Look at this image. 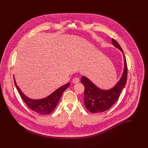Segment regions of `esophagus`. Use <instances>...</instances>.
<instances>
[{"label": "esophagus", "instance_id": "1", "mask_svg": "<svg viewBox=\"0 0 148 148\" xmlns=\"http://www.w3.org/2000/svg\"><path fill=\"white\" fill-rule=\"evenodd\" d=\"M79 79L78 78H74L73 79V82L74 84L78 83V82H79Z\"/></svg>", "mask_w": 148, "mask_h": 148}]
</instances>
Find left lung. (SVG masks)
I'll return each mask as SVG.
<instances>
[{"instance_id":"left-lung-1","label":"left lung","mask_w":148,"mask_h":148,"mask_svg":"<svg viewBox=\"0 0 148 148\" xmlns=\"http://www.w3.org/2000/svg\"><path fill=\"white\" fill-rule=\"evenodd\" d=\"M113 45L121 50H123L118 42L112 38ZM125 67L123 73L116 85L111 90H102L96 87L87 78L82 76L81 82L85 87L84 90V104L86 108L92 113L102 112L110 109L116 102L121 92L125 87L127 80L128 68L127 63L124 56Z\"/></svg>"}]
</instances>
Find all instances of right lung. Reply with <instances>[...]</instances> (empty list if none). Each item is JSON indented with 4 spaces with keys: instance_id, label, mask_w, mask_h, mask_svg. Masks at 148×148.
I'll return each instance as SVG.
<instances>
[{
    "instance_id": "add662e5",
    "label": "right lung",
    "mask_w": 148,
    "mask_h": 148,
    "mask_svg": "<svg viewBox=\"0 0 148 148\" xmlns=\"http://www.w3.org/2000/svg\"><path fill=\"white\" fill-rule=\"evenodd\" d=\"M14 81L15 86L20 94V97H22L23 101L27 105V107L37 113L43 115L49 114L54 110L63 92L70 85V82L65 84L45 98L41 99H32L26 97L20 90L18 87L17 86L14 78Z\"/></svg>"
}]
</instances>
